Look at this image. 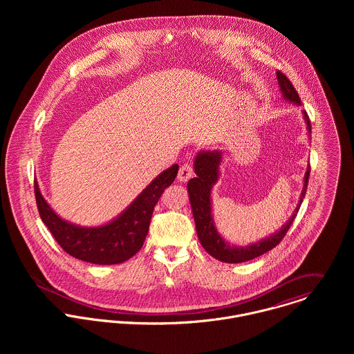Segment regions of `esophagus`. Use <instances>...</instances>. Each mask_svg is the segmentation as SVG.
<instances>
[{
  "mask_svg": "<svg viewBox=\"0 0 354 354\" xmlns=\"http://www.w3.org/2000/svg\"><path fill=\"white\" fill-rule=\"evenodd\" d=\"M195 174V170H194V166L188 162L183 163L180 170H178V180L180 181H188L191 177H194Z\"/></svg>",
  "mask_w": 354,
  "mask_h": 354,
  "instance_id": "1",
  "label": "esophagus"
}]
</instances>
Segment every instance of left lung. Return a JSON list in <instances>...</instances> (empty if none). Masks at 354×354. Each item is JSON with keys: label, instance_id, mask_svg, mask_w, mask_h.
Returning <instances> with one entry per match:
<instances>
[{"label": "left lung", "instance_id": "left-lung-1", "mask_svg": "<svg viewBox=\"0 0 354 354\" xmlns=\"http://www.w3.org/2000/svg\"><path fill=\"white\" fill-rule=\"evenodd\" d=\"M278 83L281 86V90L283 93V97L289 101L295 103H301V100L293 87L292 82L283 75L281 71H277ZM304 118L308 127V131H310V121L308 117V113L304 111ZM221 162V152H201L195 159V173L196 177L191 178L188 183V192H189V201L192 205L194 219L196 223V232L198 237L202 243L203 248L209 253L212 257L225 261V263H244L248 260H252L254 257L263 254V253L271 251L275 248L282 239L286 236L288 230L290 229L300 205L304 201L306 188H308V180L310 173V166L306 169L305 177H304V189L301 192L300 204L296 209V212L290 216L289 222L275 234L270 236L268 239H264L263 241H259L250 247H232L227 243L223 241V239L216 233V229L214 227L212 216H211V199H209V191L211 187L218 180V166Z\"/></svg>", "mask_w": 354, "mask_h": 354}]
</instances>
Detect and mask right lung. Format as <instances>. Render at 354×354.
Masks as SVG:
<instances>
[{
  "label": "right lung",
  "mask_w": 354,
  "mask_h": 354,
  "mask_svg": "<svg viewBox=\"0 0 354 354\" xmlns=\"http://www.w3.org/2000/svg\"><path fill=\"white\" fill-rule=\"evenodd\" d=\"M177 173L178 165L165 170L117 219L101 227H80L65 222L44 199L37 181H34V192L44 223L65 252L94 264H118L143 247L153 207L165 189L173 184Z\"/></svg>",
  "instance_id": "1"
}]
</instances>
